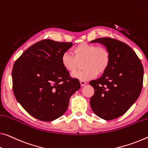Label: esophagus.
I'll use <instances>...</instances> for the list:
<instances>
[{
  "instance_id": "34e87169",
  "label": "esophagus",
  "mask_w": 148,
  "mask_h": 148,
  "mask_svg": "<svg viewBox=\"0 0 148 148\" xmlns=\"http://www.w3.org/2000/svg\"><path fill=\"white\" fill-rule=\"evenodd\" d=\"M79 83H80V85H81V86L82 87H83V86H84L86 85V84H87V82H85V81H79Z\"/></svg>"
}]
</instances>
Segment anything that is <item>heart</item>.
Instances as JSON below:
<instances>
[{
	"label": "heart",
	"instance_id": "obj_1",
	"mask_svg": "<svg viewBox=\"0 0 148 148\" xmlns=\"http://www.w3.org/2000/svg\"><path fill=\"white\" fill-rule=\"evenodd\" d=\"M72 54L65 53L61 61L63 67L70 73L78 70L79 62H83L82 71L72 74V77L81 81L95 78L106 71L111 61L109 51L102 46L86 43H79L72 49Z\"/></svg>",
	"mask_w": 148,
	"mask_h": 148
}]
</instances>
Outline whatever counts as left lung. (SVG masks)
<instances>
[{
    "label": "left lung",
    "mask_w": 148,
    "mask_h": 148,
    "mask_svg": "<svg viewBox=\"0 0 148 148\" xmlns=\"http://www.w3.org/2000/svg\"><path fill=\"white\" fill-rule=\"evenodd\" d=\"M99 43L111 55L110 64L102 76L90 81L94 94L90 99L96 115L110 121L123 115L141 93L144 68L136 53L123 42L109 37L90 41Z\"/></svg>",
    "instance_id": "1"
}]
</instances>
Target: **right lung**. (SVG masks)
<instances>
[{"label": "right lung", "instance_id": "right-lung-1", "mask_svg": "<svg viewBox=\"0 0 148 148\" xmlns=\"http://www.w3.org/2000/svg\"><path fill=\"white\" fill-rule=\"evenodd\" d=\"M72 43L44 39L33 45L16 60L12 72L13 92L30 115L42 121L59 118L68 109L70 97L80 88L70 77L62 56Z\"/></svg>", "mask_w": 148, "mask_h": 148}]
</instances>
